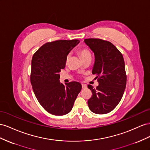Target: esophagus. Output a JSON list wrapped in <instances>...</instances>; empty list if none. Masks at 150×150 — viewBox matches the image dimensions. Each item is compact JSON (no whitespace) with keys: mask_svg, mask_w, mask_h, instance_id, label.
<instances>
[{"mask_svg":"<svg viewBox=\"0 0 150 150\" xmlns=\"http://www.w3.org/2000/svg\"><path fill=\"white\" fill-rule=\"evenodd\" d=\"M82 88H87V85L85 84H82Z\"/></svg>","mask_w":150,"mask_h":150,"instance_id":"1","label":"esophagus"}]
</instances>
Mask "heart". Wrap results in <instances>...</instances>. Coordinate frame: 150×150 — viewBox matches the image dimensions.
Masks as SVG:
<instances>
[{
    "label": "heart",
    "instance_id": "1",
    "mask_svg": "<svg viewBox=\"0 0 150 150\" xmlns=\"http://www.w3.org/2000/svg\"><path fill=\"white\" fill-rule=\"evenodd\" d=\"M79 53L80 55L81 58L84 60L85 59L87 58H91V53L90 52V51L87 48H82L79 50ZM71 57V54L68 53L66 57V60L65 63L66 64L68 63V62L70 60V58Z\"/></svg>",
    "mask_w": 150,
    "mask_h": 150
}]
</instances>
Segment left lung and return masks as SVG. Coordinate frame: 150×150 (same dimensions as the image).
<instances>
[{"mask_svg":"<svg viewBox=\"0 0 150 150\" xmlns=\"http://www.w3.org/2000/svg\"><path fill=\"white\" fill-rule=\"evenodd\" d=\"M84 41L95 55L92 74L97 75L99 82L96 88L88 85L92 93L88 100V108L97 114L109 113L121 101L126 88L127 76L123 56L108 41L88 38Z\"/></svg>","mask_w":150,"mask_h":150,"instance_id":"1","label":"left lung"}]
</instances>
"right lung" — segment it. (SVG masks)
Segmentation results:
<instances>
[{
  "mask_svg": "<svg viewBox=\"0 0 150 150\" xmlns=\"http://www.w3.org/2000/svg\"><path fill=\"white\" fill-rule=\"evenodd\" d=\"M79 40H57L41 46L33 54L30 80L33 92L41 105L55 115L70 112L82 89V85L59 82V72L66 65V57L79 42Z\"/></svg>",
  "mask_w": 150,
  "mask_h": 150,
  "instance_id": "1",
  "label": "right lung"
}]
</instances>
